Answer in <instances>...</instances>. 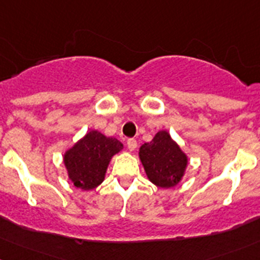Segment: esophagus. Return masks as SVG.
<instances>
[{
  "instance_id": "34e87169",
  "label": "esophagus",
  "mask_w": 260,
  "mask_h": 260,
  "mask_svg": "<svg viewBox=\"0 0 260 260\" xmlns=\"http://www.w3.org/2000/svg\"><path fill=\"white\" fill-rule=\"evenodd\" d=\"M126 144H127V149H129L130 151H134V150L136 149V146H138V143H136V140H134V139H129Z\"/></svg>"
}]
</instances>
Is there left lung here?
<instances>
[{
    "instance_id": "8db88e82",
    "label": "left lung",
    "mask_w": 260,
    "mask_h": 260,
    "mask_svg": "<svg viewBox=\"0 0 260 260\" xmlns=\"http://www.w3.org/2000/svg\"><path fill=\"white\" fill-rule=\"evenodd\" d=\"M139 159L149 180L162 189L178 185L189 164L188 155L167 130L157 131L150 143L140 146Z\"/></svg>"
}]
</instances>
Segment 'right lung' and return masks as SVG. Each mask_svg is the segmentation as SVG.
<instances>
[{
	"label": "right lung",
	"mask_w": 260,
	"mask_h": 260,
	"mask_svg": "<svg viewBox=\"0 0 260 260\" xmlns=\"http://www.w3.org/2000/svg\"><path fill=\"white\" fill-rule=\"evenodd\" d=\"M124 145L117 139L90 130L63 152V165L68 176L76 188L92 190L104 181L114 155Z\"/></svg>",
	"instance_id": "1"
}]
</instances>
